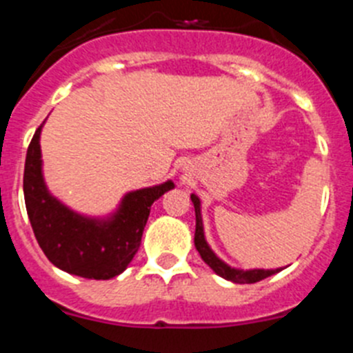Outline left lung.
Here are the masks:
<instances>
[{"label":"left lung","instance_id":"left-lung-1","mask_svg":"<svg viewBox=\"0 0 353 353\" xmlns=\"http://www.w3.org/2000/svg\"><path fill=\"white\" fill-rule=\"evenodd\" d=\"M192 203H194L196 212V233H194V245L198 249L199 256L203 258L205 263L214 270L217 276L224 277L228 281L239 283V285H249V283H258L265 277L272 276V274L281 272L283 269H274V270H265V269H251V270H242V269H233L228 263H224L217 254L210 249V245L205 240L203 232V219H201V201L196 194H191Z\"/></svg>","mask_w":353,"mask_h":353}]
</instances>
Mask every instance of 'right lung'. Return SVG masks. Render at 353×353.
I'll return each instance as SVG.
<instances>
[{
	"label": "right lung",
	"instance_id": "1",
	"mask_svg": "<svg viewBox=\"0 0 353 353\" xmlns=\"http://www.w3.org/2000/svg\"><path fill=\"white\" fill-rule=\"evenodd\" d=\"M42 125L28 146L23 180L28 217L37 242L58 269L86 279H111L132 261L141 244L150 207L174 183L168 180L127 192L117 212L108 217L77 214L56 199L43 182Z\"/></svg>",
	"mask_w": 353,
	"mask_h": 353
}]
</instances>
